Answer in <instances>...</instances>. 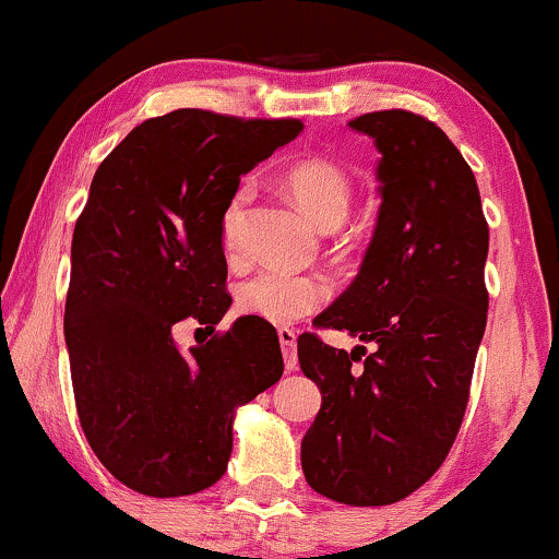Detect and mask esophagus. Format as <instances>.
Listing matches in <instances>:
<instances>
[{
  "instance_id": "34e87169",
  "label": "esophagus",
  "mask_w": 559,
  "mask_h": 559,
  "mask_svg": "<svg viewBox=\"0 0 559 559\" xmlns=\"http://www.w3.org/2000/svg\"><path fill=\"white\" fill-rule=\"evenodd\" d=\"M280 337V345H282V358H285V369L293 371L295 366H298V350H295V332L287 330V326H282L277 332Z\"/></svg>"
}]
</instances>
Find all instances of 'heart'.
Here are the masks:
<instances>
[{"label": "heart", "instance_id": "b5f03b06", "mask_svg": "<svg viewBox=\"0 0 559 559\" xmlns=\"http://www.w3.org/2000/svg\"><path fill=\"white\" fill-rule=\"evenodd\" d=\"M282 186L321 229H334L345 222L353 206V180L337 162L311 156L290 164L282 173ZM248 193L240 190L222 216V246L238 253L240 219ZM332 298V282L321 274H293L280 269H261L242 280L235 293L240 313L266 324H298L321 311Z\"/></svg>", "mask_w": 559, "mask_h": 559}]
</instances>
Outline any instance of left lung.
<instances>
[{
    "label": "left lung",
    "instance_id": "left-lung-1",
    "mask_svg": "<svg viewBox=\"0 0 559 559\" xmlns=\"http://www.w3.org/2000/svg\"><path fill=\"white\" fill-rule=\"evenodd\" d=\"M347 124L382 154V203L356 280L313 324L364 345L298 337L321 390L300 463L319 495L377 508L429 481L463 424L487 330L489 225L468 162L435 122L384 109Z\"/></svg>",
    "mask_w": 559,
    "mask_h": 559
}]
</instances>
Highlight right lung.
Instances as JSON below:
<instances>
[{
	"label": "right lung",
	"mask_w": 559,
	"mask_h": 559,
	"mask_svg": "<svg viewBox=\"0 0 559 559\" xmlns=\"http://www.w3.org/2000/svg\"><path fill=\"white\" fill-rule=\"evenodd\" d=\"M300 130L175 109L98 164L72 233L64 343L83 435L133 491L182 497L219 481L235 411L280 382L266 321L240 317L188 353L173 326L193 317L214 332L227 313L222 216L240 177Z\"/></svg>",
	"instance_id": "obj_1"
}]
</instances>
